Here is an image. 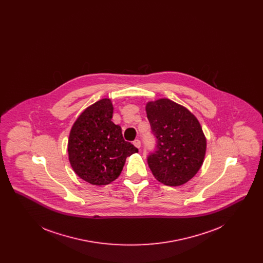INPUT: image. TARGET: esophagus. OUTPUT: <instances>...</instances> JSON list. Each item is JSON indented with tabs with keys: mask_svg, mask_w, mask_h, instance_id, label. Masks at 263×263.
<instances>
[{
	"mask_svg": "<svg viewBox=\"0 0 263 263\" xmlns=\"http://www.w3.org/2000/svg\"><path fill=\"white\" fill-rule=\"evenodd\" d=\"M133 145H134L136 148H138V149H140V147H141V141L136 139V140L133 142Z\"/></svg>",
	"mask_w": 263,
	"mask_h": 263,
	"instance_id": "34e87169",
	"label": "esophagus"
}]
</instances>
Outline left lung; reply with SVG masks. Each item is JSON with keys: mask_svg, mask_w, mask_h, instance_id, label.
Returning a JSON list of instances; mask_svg holds the SVG:
<instances>
[{"mask_svg": "<svg viewBox=\"0 0 263 263\" xmlns=\"http://www.w3.org/2000/svg\"><path fill=\"white\" fill-rule=\"evenodd\" d=\"M147 117L157 138L148 164L157 180L168 186L186 183L204 162L207 141L196 116L168 99L148 101Z\"/></svg>", "mask_w": 263, "mask_h": 263, "instance_id": "left-lung-1", "label": "left lung"}]
</instances>
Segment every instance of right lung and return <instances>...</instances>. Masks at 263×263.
<instances>
[{
    "instance_id": "add662e5",
    "label": "right lung",
    "mask_w": 263,
    "mask_h": 263,
    "mask_svg": "<svg viewBox=\"0 0 263 263\" xmlns=\"http://www.w3.org/2000/svg\"><path fill=\"white\" fill-rule=\"evenodd\" d=\"M112 115L111 100L102 99L81 113L70 131L69 162L76 174L92 185L114 181L126 158L138 153L123 139L121 127L111 121Z\"/></svg>"
}]
</instances>
